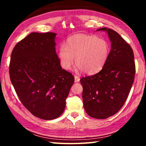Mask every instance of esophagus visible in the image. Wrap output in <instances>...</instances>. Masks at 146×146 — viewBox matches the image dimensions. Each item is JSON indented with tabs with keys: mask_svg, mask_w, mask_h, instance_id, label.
Here are the masks:
<instances>
[{
	"mask_svg": "<svg viewBox=\"0 0 146 146\" xmlns=\"http://www.w3.org/2000/svg\"><path fill=\"white\" fill-rule=\"evenodd\" d=\"M75 82H78L80 81V77L77 75H75Z\"/></svg>",
	"mask_w": 146,
	"mask_h": 146,
	"instance_id": "esophagus-1",
	"label": "esophagus"
}]
</instances>
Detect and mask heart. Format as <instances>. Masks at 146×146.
<instances>
[{
  "label": "heart",
  "instance_id": "b5f03b06",
  "mask_svg": "<svg viewBox=\"0 0 146 146\" xmlns=\"http://www.w3.org/2000/svg\"><path fill=\"white\" fill-rule=\"evenodd\" d=\"M110 53L108 42L95 35L76 34L69 37L65 45H60L58 56L62 67L70 70L75 60L76 69L93 75L103 68Z\"/></svg>",
  "mask_w": 146,
  "mask_h": 146
}]
</instances>
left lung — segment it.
Masks as SVG:
<instances>
[{
  "mask_svg": "<svg viewBox=\"0 0 146 146\" xmlns=\"http://www.w3.org/2000/svg\"><path fill=\"white\" fill-rule=\"evenodd\" d=\"M111 45L107 62L100 72L80 79L86 112L97 119H106L124 104L134 82L135 64L133 49L117 32L102 28Z\"/></svg>",
  "mask_w": 146,
  "mask_h": 146,
  "instance_id": "1",
  "label": "left lung"
}]
</instances>
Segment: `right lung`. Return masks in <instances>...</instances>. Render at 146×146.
Wrapping results in <instances>:
<instances>
[{"instance_id":"add662e5","label":"right lung","mask_w":146,"mask_h":146,"mask_svg":"<svg viewBox=\"0 0 146 146\" xmlns=\"http://www.w3.org/2000/svg\"><path fill=\"white\" fill-rule=\"evenodd\" d=\"M56 34L31 33L14 47L9 76L20 100L31 114L53 120L64 112L74 76L62 69Z\"/></svg>"}]
</instances>
